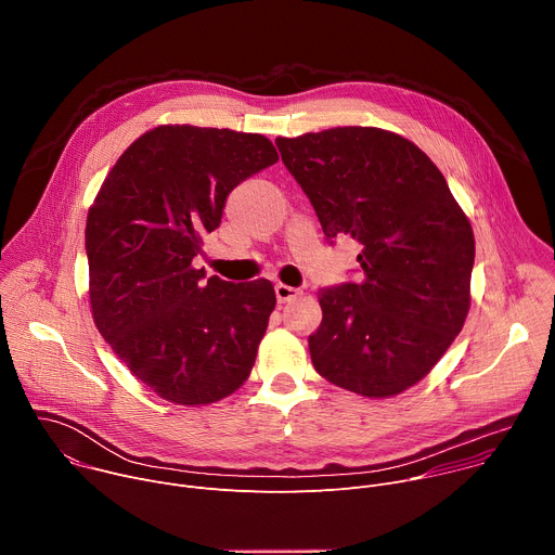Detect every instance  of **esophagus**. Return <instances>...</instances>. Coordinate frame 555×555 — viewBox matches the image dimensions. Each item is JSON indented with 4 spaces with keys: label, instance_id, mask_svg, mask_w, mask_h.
Wrapping results in <instances>:
<instances>
[{
    "label": "esophagus",
    "instance_id": "obj_1",
    "mask_svg": "<svg viewBox=\"0 0 555 555\" xmlns=\"http://www.w3.org/2000/svg\"><path fill=\"white\" fill-rule=\"evenodd\" d=\"M274 292H276V300L279 302H289V300H294V298H298L302 294L300 289H296L292 285H285V283H276Z\"/></svg>",
    "mask_w": 555,
    "mask_h": 555
}]
</instances>
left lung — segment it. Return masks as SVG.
<instances>
[{
  "label": "left lung",
  "mask_w": 555,
  "mask_h": 555,
  "mask_svg": "<svg viewBox=\"0 0 555 555\" xmlns=\"http://www.w3.org/2000/svg\"><path fill=\"white\" fill-rule=\"evenodd\" d=\"M327 240L362 246V281L319 289L309 336L327 382L384 400L424 379L469 311L474 232L430 157L379 127L276 138Z\"/></svg>",
  "instance_id": "left-lung-1"
}]
</instances>
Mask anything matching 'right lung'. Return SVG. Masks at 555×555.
I'll return each instance as SVG.
<instances>
[{
  "label": "right lung",
  "mask_w": 555,
  "mask_h": 555,
  "mask_svg": "<svg viewBox=\"0 0 555 555\" xmlns=\"http://www.w3.org/2000/svg\"><path fill=\"white\" fill-rule=\"evenodd\" d=\"M276 160L261 133L160 125L135 138L101 184L86 225L92 319L157 398L206 406L248 379L274 285L204 281L193 259L228 193Z\"/></svg>",
  "instance_id": "right-lung-1"
}]
</instances>
